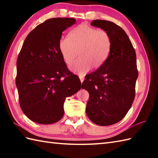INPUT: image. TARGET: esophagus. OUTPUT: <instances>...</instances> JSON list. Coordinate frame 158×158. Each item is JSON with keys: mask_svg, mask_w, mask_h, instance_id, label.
Wrapping results in <instances>:
<instances>
[{"mask_svg": "<svg viewBox=\"0 0 158 158\" xmlns=\"http://www.w3.org/2000/svg\"><path fill=\"white\" fill-rule=\"evenodd\" d=\"M79 79H80V81H81V82L82 83L83 81H84V77H82V76H79Z\"/></svg>", "mask_w": 158, "mask_h": 158, "instance_id": "1", "label": "esophagus"}]
</instances>
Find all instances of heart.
Instances as JSON below:
<instances>
[{"instance_id":"b5f03b06","label":"heart","mask_w":158,"mask_h":158,"mask_svg":"<svg viewBox=\"0 0 158 158\" xmlns=\"http://www.w3.org/2000/svg\"><path fill=\"white\" fill-rule=\"evenodd\" d=\"M111 44V38L106 31L81 25L73 28L69 36L60 38L58 47L64 61L69 65L79 54L80 58L73 62L70 69L83 75L93 66L98 69L105 63Z\"/></svg>"}]
</instances>
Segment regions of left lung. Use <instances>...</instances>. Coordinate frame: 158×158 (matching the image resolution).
I'll use <instances>...</instances> for the list:
<instances>
[{
  "label": "left lung",
  "instance_id": "8db88e82",
  "mask_svg": "<svg viewBox=\"0 0 158 158\" xmlns=\"http://www.w3.org/2000/svg\"><path fill=\"white\" fill-rule=\"evenodd\" d=\"M91 26L108 32L112 44L105 63L87 75L82 83V88L89 94L86 114L97 125L110 126L126 116L135 99L136 52L126 32L115 23L96 19Z\"/></svg>",
  "mask_w": 158,
  "mask_h": 158
}]
</instances>
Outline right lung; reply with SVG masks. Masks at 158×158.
<instances>
[{
    "label": "right lung",
    "instance_id": "add662e5",
    "mask_svg": "<svg viewBox=\"0 0 158 158\" xmlns=\"http://www.w3.org/2000/svg\"><path fill=\"white\" fill-rule=\"evenodd\" d=\"M76 19H47L29 33L17 60V77L20 107L32 122L52 124L64 115L66 98L82 87L78 76L67 69L58 43L62 32Z\"/></svg>",
    "mask_w": 158,
    "mask_h": 158
}]
</instances>
